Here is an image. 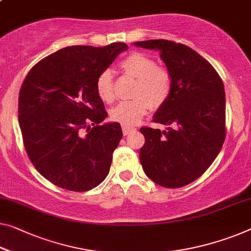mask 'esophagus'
Returning a JSON list of instances; mask_svg holds the SVG:
<instances>
[{
  "label": "esophagus",
  "mask_w": 251,
  "mask_h": 251,
  "mask_svg": "<svg viewBox=\"0 0 251 251\" xmlns=\"http://www.w3.org/2000/svg\"><path fill=\"white\" fill-rule=\"evenodd\" d=\"M136 128L135 127H132V126H123V134L124 135H128V134L135 132Z\"/></svg>",
  "instance_id": "esophagus-1"
}]
</instances>
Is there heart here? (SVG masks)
I'll list each match as a JSON object with an SVG mask.
<instances>
[{"instance_id":"obj_1","label":"heart","mask_w":251,"mask_h":251,"mask_svg":"<svg viewBox=\"0 0 251 251\" xmlns=\"http://www.w3.org/2000/svg\"><path fill=\"white\" fill-rule=\"evenodd\" d=\"M126 75L137 78L134 99L117 104L111 110V118L125 126L136 125L150 109H159L169 99L173 89V77L166 67L158 65L151 56L134 51L119 64ZM97 93L104 102L115 100L114 80L110 71H103L97 78Z\"/></svg>"}]
</instances>
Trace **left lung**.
Instances as JSON below:
<instances>
[{
	"instance_id": "1",
	"label": "left lung",
	"mask_w": 251,
	"mask_h": 251,
	"mask_svg": "<svg viewBox=\"0 0 251 251\" xmlns=\"http://www.w3.org/2000/svg\"><path fill=\"white\" fill-rule=\"evenodd\" d=\"M159 50L173 77L169 99L153 122L167 130L142 127L145 144L140 161L148 177L166 188H180L200 178L226 140V92L206 59L186 45L166 39L135 43Z\"/></svg>"
}]
</instances>
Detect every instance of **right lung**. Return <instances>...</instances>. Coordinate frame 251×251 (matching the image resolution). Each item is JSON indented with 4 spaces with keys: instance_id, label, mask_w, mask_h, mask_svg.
Returning a JSON list of instances; mask_svg holds the SVG:
<instances>
[{
    "instance_id": "1",
    "label": "right lung",
    "mask_w": 251,
    "mask_h": 251,
    "mask_svg": "<svg viewBox=\"0 0 251 251\" xmlns=\"http://www.w3.org/2000/svg\"><path fill=\"white\" fill-rule=\"evenodd\" d=\"M128 46H70L29 71L19 93V125L25 152L38 173L55 186L87 192L109 174L123 137L107 117L97 78Z\"/></svg>"
}]
</instances>
